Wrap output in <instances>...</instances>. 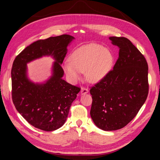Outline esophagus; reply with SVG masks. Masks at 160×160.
Wrapping results in <instances>:
<instances>
[{
  "instance_id": "esophagus-1",
  "label": "esophagus",
  "mask_w": 160,
  "mask_h": 160,
  "mask_svg": "<svg viewBox=\"0 0 160 160\" xmlns=\"http://www.w3.org/2000/svg\"><path fill=\"white\" fill-rule=\"evenodd\" d=\"M88 92H89V90H88V89H87V88H82L81 90V95L86 94L87 93H88Z\"/></svg>"
}]
</instances>
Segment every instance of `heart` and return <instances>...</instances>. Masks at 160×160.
Here are the masks:
<instances>
[{"mask_svg": "<svg viewBox=\"0 0 160 160\" xmlns=\"http://www.w3.org/2000/svg\"><path fill=\"white\" fill-rule=\"evenodd\" d=\"M68 62L63 66V69L70 81L77 82L81 79L82 72H85L89 82L97 83L112 71L114 56L109 48L90 43L74 51L69 56Z\"/></svg>", "mask_w": 160, "mask_h": 160, "instance_id": "obj_1", "label": "heart"}]
</instances>
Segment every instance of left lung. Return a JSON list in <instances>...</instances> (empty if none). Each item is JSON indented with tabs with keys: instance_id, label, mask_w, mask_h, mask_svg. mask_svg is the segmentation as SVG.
<instances>
[{
	"instance_id": "obj_1",
	"label": "left lung",
	"mask_w": 160,
	"mask_h": 160,
	"mask_svg": "<svg viewBox=\"0 0 160 160\" xmlns=\"http://www.w3.org/2000/svg\"><path fill=\"white\" fill-rule=\"evenodd\" d=\"M119 48V58L103 80L92 87L90 116L103 131L125 127L146 101L148 92V64L144 57L128 39L109 37Z\"/></svg>"
}]
</instances>
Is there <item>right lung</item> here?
Masks as SVG:
<instances>
[{"label":"right lung","mask_w":160,"mask_h":160,"mask_svg":"<svg viewBox=\"0 0 160 160\" xmlns=\"http://www.w3.org/2000/svg\"><path fill=\"white\" fill-rule=\"evenodd\" d=\"M74 40L73 36L62 35L38 40L24 48L13 63V102L21 116L35 128L52 131L62 127L80 92L79 88L62 79L64 72L61 65L67 47ZM45 56L55 60L52 76L44 82L34 83L28 77L27 63Z\"/></svg>","instance_id":"right-lung-1"}]
</instances>
